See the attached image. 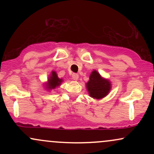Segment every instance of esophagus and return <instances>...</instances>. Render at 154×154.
Here are the masks:
<instances>
[{
	"instance_id": "1",
	"label": "esophagus",
	"mask_w": 154,
	"mask_h": 154,
	"mask_svg": "<svg viewBox=\"0 0 154 154\" xmlns=\"http://www.w3.org/2000/svg\"><path fill=\"white\" fill-rule=\"evenodd\" d=\"M72 79H75V80H77V79H78V78H79L78 74H76V73L72 74Z\"/></svg>"
}]
</instances>
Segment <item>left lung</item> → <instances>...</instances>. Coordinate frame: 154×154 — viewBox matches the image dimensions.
Listing matches in <instances>:
<instances>
[{"label":"left lung","mask_w":154,"mask_h":154,"mask_svg":"<svg viewBox=\"0 0 154 154\" xmlns=\"http://www.w3.org/2000/svg\"><path fill=\"white\" fill-rule=\"evenodd\" d=\"M86 85L90 95L96 99L105 97L111 89L109 81L102 78L100 74L95 70L91 73L89 81Z\"/></svg>","instance_id":"1"}]
</instances>
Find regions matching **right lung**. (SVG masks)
Returning a JSON list of instances; mask_svg holds the SVG:
<instances>
[{
    "label": "right lung",
    "mask_w": 154,
    "mask_h": 154,
    "mask_svg": "<svg viewBox=\"0 0 154 154\" xmlns=\"http://www.w3.org/2000/svg\"><path fill=\"white\" fill-rule=\"evenodd\" d=\"M62 79H59L58 77L57 74L55 72H52L50 78L48 79V88L49 89H54L55 88L61 85Z\"/></svg>",
    "instance_id": "add662e5"
}]
</instances>
